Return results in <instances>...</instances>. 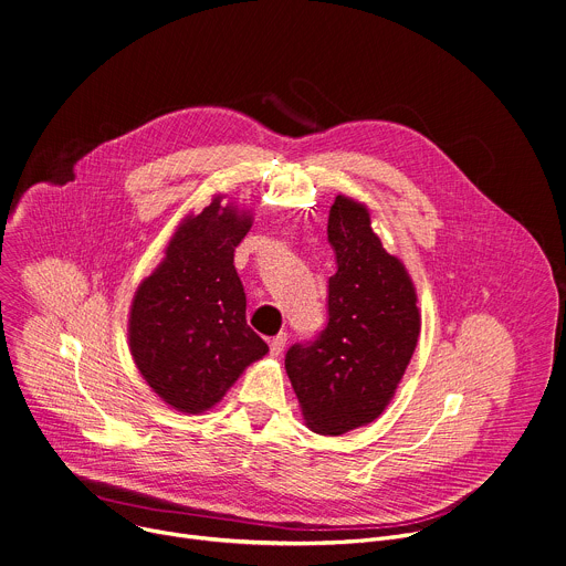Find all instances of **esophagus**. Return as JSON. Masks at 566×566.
Returning a JSON list of instances; mask_svg holds the SVG:
<instances>
[{
  "instance_id": "esophagus-1",
  "label": "esophagus",
  "mask_w": 566,
  "mask_h": 566,
  "mask_svg": "<svg viewBox=\"0 0 566 566\" xmlns=\"http://www.w3.org/2000/svg\"><path fill=\"white\" fill-rule=\"evenodd\" d=\"M286 334H277V336H273L271 340H269V347H271V356H280L282 352H284V347H286Z\"/></svg>"
}]
</instances>
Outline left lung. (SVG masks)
<instances>
[{
	"mask_svg": "<svg viewBox=\"0 0 566 566\" xmlns=\"http://www.w3.org/2000/svg\"><path fill=\"white\" fill-rule=\"evenodd\" d=\"M329 322L286 352V374L306 428L340 437L376 421L406 374L421 334L415 282L371 230L369 208L338 195L329 210Z\"/></svg>",
	"mask_w": 566,
	"mask_h": 566,
	"instance_id": "obj_1",
	"label": "left lung"
}]
</instances>
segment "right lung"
Returning <instances> with one entry per match:
<instances>
[{"instance_id":"add662e5","label":"right lung","mask_w":566,"mask_h":566,"mask_svg":"<svg viewBox=\"0 0 566 566\" xmlns=\"http://www.w3.org/2000/svg\"><path fill=\"white\" fill-rule=\"evenodd\" d=\"M253 210L214 195L170 237L160 264L138 284L129 308V352L168 408L201 415L226 396L244 369L269 354L249 327L247 293L234 249Z\"/></svg>"}]
</instances>
